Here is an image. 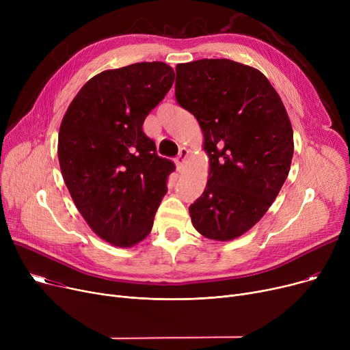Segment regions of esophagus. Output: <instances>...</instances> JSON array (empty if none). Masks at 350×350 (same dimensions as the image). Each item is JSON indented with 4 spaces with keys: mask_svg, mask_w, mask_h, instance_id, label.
<instances>
[{
    "mask_svg": "<svg viewBox=\"0 0 350 350\" xmlns=\"http://www.w3.org/2000/svg\"><path fill=\"white\" fill-rule=\"evenodd\" d=\"M189 156V150L186 149V147H181L180 152H178V156L176 159V164H177V169L181 170L185 169V164H186V159Z\"/></svg>",
    "mask_w": 350,
    "mask_h": 350,
    "instance_id": "34e87169",
    "label": "esophagus"
}]
</instances>
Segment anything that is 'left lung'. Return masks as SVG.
Segmentation results:
<instances>
[{"label":"left lung","mask_w":350,"mask_h":350,"mask_svg":"<svg viewBox=\"0 0 350 350\" xmlns=\"http://www.w3.org/2000/svg\"><path fill=\"white\" fill-rule=\"evenodd\" d=\"M176 100L197 119L210 156L191 223L210 240H234L260 221L288 177L293 132L285 106L258 69L230 59L178 64Z\"/></svg>","instance_id":"left-lung-1"}]
</instances>
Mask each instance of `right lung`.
<instances>
[{
  "mask_svg": "<svg viewBox=\"0 0 350 350\" xmlns=\"http://www.w3.org/2000/svg\"><path fill=\"white\" fill-rule=\"evenodd\" d=\"M174 70L139 62L100 72L69 105L58 136L65 185L89 227L116 247L149 235L176 165L160 157L143 122L170 90Z\"/></svg>",
  "mask_w": 350,
  "mask_h": 350,
  "instance_id": "1",
  "label": "right lung"
}]
</instances>
